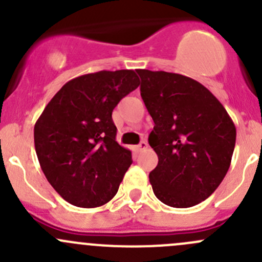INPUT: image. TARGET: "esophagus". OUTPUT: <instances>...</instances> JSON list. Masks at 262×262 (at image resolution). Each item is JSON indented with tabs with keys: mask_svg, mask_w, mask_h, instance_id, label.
Returning a JSON list of instances; mask_svg holds the SVG:
<instances>
[{
	"mask_svg": "<svg viewBox=\"0 0 262 262\" xmlns=\"http://www.w3.org/2000/svg\"><path fill=\"white\" fill-rule=\"evenodd\" d=\"M147 148H148V144L144 141H142L138 146H136V150L137 152H142V150L147 149Z\"/></svg>",
	"mask_w": 262,
	"mask_h": 262,
	"instance_id": "obj_1",
	"label": "esophagus"
}]
</instances>
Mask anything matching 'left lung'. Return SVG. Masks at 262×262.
<instances>
[{
    "label": "left lung",
    "instance_id": "8db88e82",
    "mask_svg": "<svg viewBox=\"0 0 262 262\" xmlns=\"http://www.w3.org/2000/svg\"><path fill=\"white\" fill-rule=\"evenodd\" d=\"M141 96L155 121L148 143L158 156L149 182L168 207L190 208L209 198L231 166L236 126L223 105L192 78L137 70Z\"/></svg>",
    "mask_w": 262,
    "mask_h": 262
}]
</instances>
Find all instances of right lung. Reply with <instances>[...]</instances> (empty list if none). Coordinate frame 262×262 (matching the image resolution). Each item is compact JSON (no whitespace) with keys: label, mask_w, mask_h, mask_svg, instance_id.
<instances>
[{"label":"right lung","mask_w":262,"mask_h":262,"mask_svg":"<svg viewBox=\"0 0 262 262\" xmlns=\"http://www.w3.org/2000/svg\"><path fill=\"white\" fill-rule=\"evenodd\" d=\"M139 86L132 70L100 71L68 81L34 126V143L47 180L70 204L96 208L115 196L132 165L116 142L112 114Z\"/></svg>","instance_id":"right-lung-1"}]
</instances>
